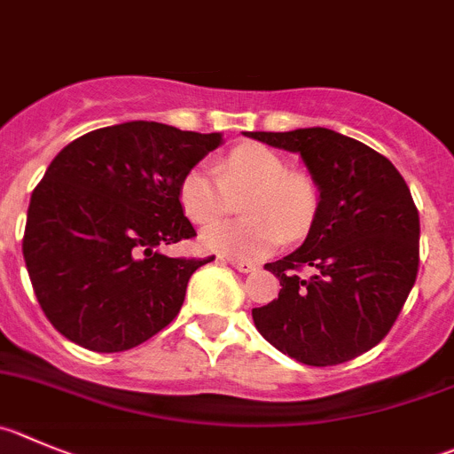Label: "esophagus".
I'll list each match as a JSON object with an SVG mask.
<instances>
[{"instance_id": "esophagus-1", "label": "esophagus", "mask_w": 454, "mask_h": 454, "mask_svg": "<svg viewBox=\"0 0 454 454\" xmlns=\"http://www.w3.org/2000/svg\"><path fill=\"white\" fill-rule=\"evenodd\" d=\"M228 264L231 266H235L237 270H239V273H253V270L257 269L255 264H253V262H239V260H228Z\"/></svg>"}]
</instances>
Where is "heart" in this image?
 <instances>
[{
	"instance_id": "obj_1",
	"label": "heart",
	"mask_w": 454,
	"mask_h": 454,
	"mask_svg": "<svg viewBox=\"0 0 454 454\" xmlns=\"http://www.w3.org/2000/svg\"><path fill=\"white\" fill-rule=\"evenodd\" d=\"M241 199L247 219L217 222L203 228L201 247L232 260L253 262L270 255L286 235L302 237L317 213V190L304 175L289 172L275 152L262 145L235 147L217 165V175L192 168L179 185L185 217L207 223L222 217Z\"/></svg>"
}]
</instances>
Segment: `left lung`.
<instances>
[{
    "label": "left lung",
    "instance_id": "obj_1",
    "mask_svg": "<svg viewBox=\"0 0 454 454\" xmlns=\"http://www.w3.org/2000/svg\"><path fill=\"white\" fill-rule=\"evenodd\" d=\"M244 137L300 154L317 188L302 247L264 266L282 289L253 309L257 332L304 365L365 354L387 336L417 279L419 213L408 184L383 154L327 127ZM307 265L312 275L302 278Z\"/></svg>",
    "mask_w": 454,
    "mask_h": 454
}]
</instances>
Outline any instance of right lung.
Masks as SVG:
<instances>
[{
	"mask_svg": "<svg viewBox=\"0 0 454 454\" xmlns=\"http://www.w3.org/2000/svg\"><path fill=\"white\" fill-rule=\"evenodd\" d=\"M223 143L154 121L100 127L51 160L28 203L22 253L42 311L65 338L114 354L179 313L207 260L160 248L194 237L179 185Z\"/></svg>",
	"mask_w": 454,
	"mask_h": 454,
	"instance_id": "add662e5",
	"label": "right lung"
}]
</instances>
